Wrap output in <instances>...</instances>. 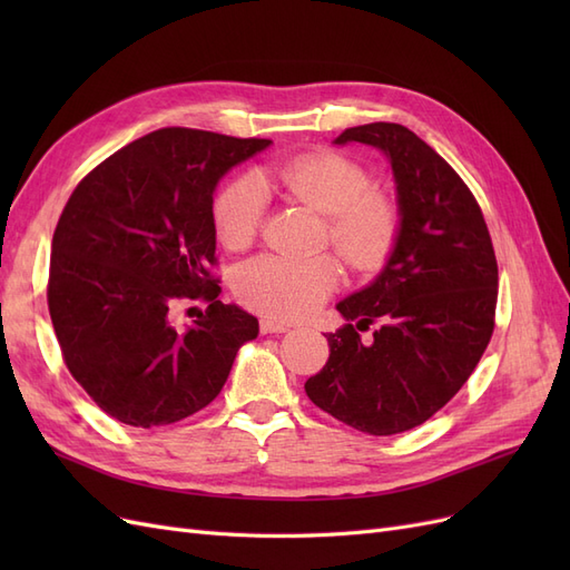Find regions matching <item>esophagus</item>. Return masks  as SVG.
Masks as SVG:
<instances>
[{"instance_id":"34e87169","label":"esophagus","mask_w":570,"mask_h":570,"mask_svg":"<svg viewBox=\"0 0 570 570\" xmlns=\"http://www.w3.org/2000/svg\"><path fill=\"white\" fill-rule=\"evenodd\" d=\"M258 327H262L264 335H275V333H287L289 325L283 323V321H275V318H262V323H258Z\"/></svg>"}]
</instances>
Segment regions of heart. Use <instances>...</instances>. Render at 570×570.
I'll return each mask as SVG.
<instances>
[{"label": "heart", "mask_w": 570, "mask_h": 570, "mask_svg": "<svg viewBox=\"0 0 570 570\" xmlns=\"http://www.w3.org/2000/svg\"><path fill=\"white\" fill-rule=\"evenodd\" d=\"M258 180L278 197L312 206L325 218V239L358 273L377 271L392 254L402 228L394 197L371 189V170L333 149L304 151L258 170ZM264 199L249 178H233L214 202V226L230 252L252 247L262 226ZM342 266L333 254L312 258L256 256L235 271L237 299L273 318H304L333 295Z\"/></svg>", "instance_id": "1"}]
</instances>
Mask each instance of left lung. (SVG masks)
<instances>
[{"mask_svg": "<svg viewBox=\"0 0 570 570\" xmlns=\"http://www.w3.org/2000/svg\"><path fill=\"white\" fill-rule=\"evenodd\" d=\"M392 164L402 228L387 266L337 304L347 325L304 390L318 409L368 435L425 423L469 381L494 331L497 256L480 204L456 170L400 124L347 128ZM377 322L374 342L357 331Z\"/></svg>", "mask_w": 570, "mask_h": 570, "instance_id": "8db88e82", "label": "left lung"}]
</instances>
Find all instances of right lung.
Instances as JSON below:
<instances>
[{"label": "right lung", "mask_w": 570, "mask_h": 570, "mask_svg": "<svg viewBox=\"0 0 570 570\" xmlns=\"http://www.w3.org/2000/svg\"><path fill=\"white\" fill-rule=\"evenodd\" d=\"M271 145L161 128L85 176L51 237L47 304L66 368L111 419L168 425L212 404L258 321L218 299L214 189ZM183 301L206 313L169 323Z\"/></svg>", "instance_id": "1"}]
</instances>
